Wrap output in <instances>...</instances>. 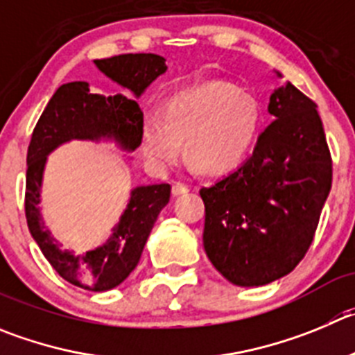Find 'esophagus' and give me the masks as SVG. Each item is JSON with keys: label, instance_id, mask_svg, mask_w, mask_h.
I'll use <instances>...</instances> for the list:
<instances>
[{"label": "esophagus", "instance_id": "34e87169", "mask_svg": "<svg viewBox=\"0 0 355 355\" xmlns=\"http://www.w3.org/2000/svg\"><path fill=\"white\" fill-rule=\"evenodd\" d=\"M189 193V187L184 184H173V187H171V194L173 196H182V194H187Z\"/></svg>", "mask_w": 355, "mask_h": 355}]
</instances>
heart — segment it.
<instances>
[{
	"label": "heart",
	"instance_id": "1",
	"mask_svg": "<svg viewBox=\"0 0 355 355\" xmlns=\"http://www.w3.org/2000/svg\"><path fill=\"white\" fill-rule=\"evenodd\" d=\"M263 124V110L252 94L230 82H205L177 92L161 114L141 121L140 147L154 171L177 162L185 140V157L203 173L234 170L252 150Z\"/></svg>",
	"mask_w": 355,
	"mask_h": 355
}]
</instances>
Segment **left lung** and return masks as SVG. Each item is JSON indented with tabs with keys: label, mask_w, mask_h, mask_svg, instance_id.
<instances>
[{
	"label": "left lung",
	"mask_w": 355,
	"mask_h": 355,
	"mask_svg": "<svg viewBox=\"0 0 355 355\" xmlns=\"http://www.w3.org/2000/svg\"><path fill=\"white\" fill-rule=\"evenodd\" d=\"M268 112L275 121L259 135L252 155L200 191L205 252L240 287L266 286L300 264L333 182L315 103L286 82L270 96Z\"/></svg>",
	"instance_id": "left-lung-1"
}]
</instances>
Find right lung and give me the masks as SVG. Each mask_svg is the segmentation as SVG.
Listing matches in <instances>:
<instances>
[{"mask_svg":"<svg viewBox=\"0 0 355 355\" xmlns=\"http://www.w3.org/2000/svg\"><path fill=\"white\" fill-rule=\"evenodd\" d=\"M164 61L166 59L157 54H122L96 59L94 64L108 78L140 98L145 89L168 69ZM141 121L144 114L137 99L124 94H92L87 82H69L54 92L36 122L28 147L26 218L29 233L45 259L73 286L103 293L124 282L140 261L159 211L170 201L171 187L155 184L132 189L112 236L99 247L77 256L55 241L40 214L47 155L69 140H112L122 150L132 152L140 147Z\"/></svg>","mask_w":355,"mask_h":355,"instance_id":"right-lung-1","label":"right lung"}]
</instances>
